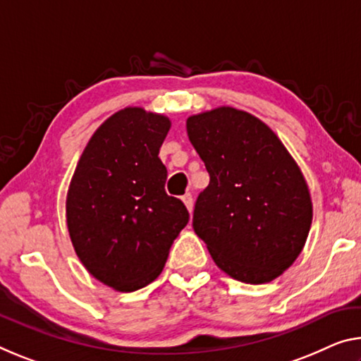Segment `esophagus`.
Instances as JSON below:
<instances>
[{
	"mask_svg": "<svg viewBox=\"0 0 361 361\" xmlns=\"http://www.w3.org/2000/svg\"><path fill=\"white\" fill-rule=\"evenodd\" d=\"M181 201H183V204L186 205V209H188V210L192 212V205H194V201H192V196H191V192H186L185 196L181 197Z\"/></svg>",
	"mask_w": 361,
	"mask_h": 361,
	"instance_id": "34e87169",
	"label": "esophagus"
}]
</instances>
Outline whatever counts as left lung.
I'll list each match as a JSON object with an SVG mask.
<instances>
[{"mask_svg": "<svg viewBox=\"0 0 361 361\" xmlns=\"http://www.w3.org/2000/svg\"><path fill=\"white\" fill-rule=\"evenodd\" d=\"M186 130L210 175L192 228L216 267L247 284L281 276L312 226L310 191L299 165L267 123L239 109L196 114Z\"/></svg>", "mask_w": 361, "mask_h": 361, "instance_id": "obj_1", "label": "left lung"}]
</instances>
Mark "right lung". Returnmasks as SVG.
I'll return each instance as SVG.
<instances>
[{
    "label": "right lung",
    "instance_id": "right-lung-1",
    "mask_svg": "<svg viewBox=\"0 0 361 361\" xmlns=\"http://www.w3.org/2000/svg\"><path fill=\"white\" fill-rule=\"evenodd\" d=\"M171 122L125 107L91 136L68 185L66 216L75 254L90 274L133 293L164 270L190 214L165 192L159 149Z\"/></svg>",
    "mask_w": 361,
    "mask_h": 361
}]
</instances>
